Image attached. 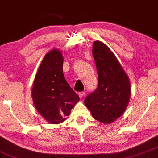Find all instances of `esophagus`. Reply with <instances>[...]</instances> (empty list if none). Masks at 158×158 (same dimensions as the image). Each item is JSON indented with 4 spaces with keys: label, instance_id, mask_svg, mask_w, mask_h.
<instances>
[{
    "label": "esophagus",
    "instance_id": "obj_1",
    "mask_svg": "<svg viewBox=\"0 0 158 158\" xmlns=\"http://www.w3.org/2000/svg\"><path fill=\"white\" fill-rule=\"evenodd\" d=\"M85 92H79V98H82L84 95H85Z\"/></svg>",
    "mask_w": 158,
    "mask_h": 158
}]
</instances>
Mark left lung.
Segmentation results:
<instances>
[{"label":"left lung","mask_w":158,"mask_h":158,"mask_svg":"<svg viewBox=\"0 0 158 158\" xmlns=\"http://www.w3.org/2000/svg\"><path fill=\"white\" fill-rule=\"evenodd\" d=\"M98 85L85 99L93 118L111 123L126 109L131 97V84L118 60L106 45L99 41L93 44Z\"/></svg>","instance_id":"left-lung-1"}]
</instances>
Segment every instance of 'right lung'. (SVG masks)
<instances>
[{"instance_id":"right-lung-1","label":"right lung","mask_w":158,"mask_h":158,"mask_svg":"<svg viewBox=\"0 0 158 158\" xmlns=\"http://www.w3.org/2000/svg\"><path fill=\"white\" fill-rule=\"evenodd\" d=\"M63 57L54 49L44 56L35 75L32 98L38 112L51 124L63 122L79 101V97L65 80Z\"/></svg>"}]
</instances>
